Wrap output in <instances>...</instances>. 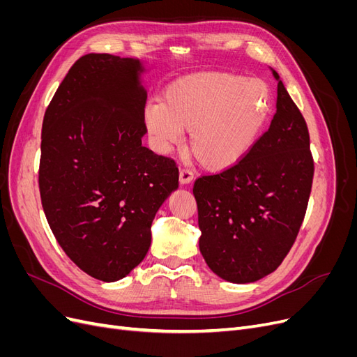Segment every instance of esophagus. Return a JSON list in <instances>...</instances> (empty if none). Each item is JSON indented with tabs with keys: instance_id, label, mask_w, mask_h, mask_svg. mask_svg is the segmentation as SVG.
Listing matches in <instances>:
<instances>
[{
	"instance_id": "34e87169",
	"label": "esophagus",
	"mask_w": 357,
	"mask_h": 357,
	"mask_svg": "<svg viewBox=\"0 0 357 357\" xmlns=\"http://www.w3.org/2000/svg\"><path fill=\"white\" fill-rule=\"evenodd\" d=\"M178 180H180V185H189V183L193 180V172L186 168H181Z\"/></svg>"
}]
</instances>
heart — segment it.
Masks as SVG:
<instances>
[{
  "instance_id": "1",
  "label": "heart",
  "mask_w": 357,
  "mask_h": 357,
  "mask_svg": "<svg viewBox=\"0 0 357 357\" xmlns=\"http://www.w3.org/2000/svg\"><path fill=\"white\" fill-rule=\"evenodd\" d=\"M271 112V92L265 82L232 73H197L172 82L162 104H150L144 123L159 153L167 155L185 142L202 167L222 171L240 162Z\"/></svg>"
}]
</instances>
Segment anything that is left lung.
<instances>
[{
	"label": "left lung",
	"mask_w": 357,
	"mask_h": 357,
	"mask_svg": "<svg viewBox=\"0 0 357 357\" xmlns=\"http://www.w3.org/2000/svg\"><path fill=\"white\" fill-rule=\"evenodd\" d=\"M268 131L236 165L195 181L199 250L211 271L253 283L283 262L304 220L314 164L307 123L280 75Z\"/></svg>",
	"instance_id": "1"
}]
</instances>
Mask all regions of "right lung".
<instances>
[{
	"mask_svg": "<svg viewBox=\"0 0 357 357\" xmlns=\"http://www.w3.org/2000/svg\"><path fill=\"white\" fill-rule=\"evenodd\" d=\"M144 62L89 53L47 107L38 185L56 241L82 271L117 282L143 261L152 222L178 188L174 160L142 144Z\"/></svg>",
	"mask_w": 357,
	"mask_h": 357,
	"instance_id": "obj_1",
	"label": "right lung"
}]
</instances>
